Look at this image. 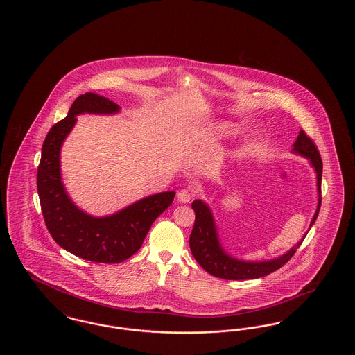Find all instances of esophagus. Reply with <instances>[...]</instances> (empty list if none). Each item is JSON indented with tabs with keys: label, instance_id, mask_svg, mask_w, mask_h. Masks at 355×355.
<instances>
[{
	"label": "esophagus",
	"instance_id": "1",
	"mask_svg": "<svg viewBox=\"0 0 355 355\" xmlns=\"http://www.w3.org/2000/svg\"><path fill=\"white\" fill-rule=\"evenodd\" d=\"M191 198H193V193L187 189H182L177 193V200L180 203H189L191 201Z\"/></svg>",
	"mask_w": 355,
	"mask_h": 355
}]
</instances>
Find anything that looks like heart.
I'll list each match as a JSON object with an SVG mask.
<instances>
[{"mask_svg": "<svg viewBox=\"0 0 355 355\" xmlns=\"http://www.w3.org/2000/svg\"><path fill=\"white\" fill-rule=\"evenodd\" d=\"M211 133L214 135H225L230 133V126L227 123H220L211 129Z\"/></svg>", "mask_w": 355, "mask_h": 355, "instance_id": "heart-1", "label": "heart"}]
</instances>
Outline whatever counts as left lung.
I'll return each instance as SVG.
<instances>
[{"instance_id": "obj_1", "label": "left lung", "mask_w": 355, "mask_h": 355, "mask_svg": "<svg viewBox=\"0 0 355 355\" xmlns=\"http://www.w3.org/2000/svg\"><path fill=\"white\" fill-rule=\"evenodd\" d=\"M291 153L300 154L306 159H309L311 168L317 174L318 203H317V210L313 216V220L310 222V227H311L318 217L320 207H321V155L314 142L306 135L304 130L300 132L295 142L293 144ZM191 207L196 213L194 227L191 230L190 239H189L191 254L205 270L222 279H236V281L253 279V278H261L270 274L286 263L287 261L297 252V249L300 248V245L302 243L304 236L307 234L304 233L302 239L297 242V245H294L290 250H287L286 253L277 258L268 259V261H245L230 255L223 249L210 206L202 200H196L191 203Z\"/></svg>"}]
</instances>
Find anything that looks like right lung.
Listing matches in <instances>:
<instances>
[{
  "mask_svg": "<svg viewBox=\"0 0 355 355\" xmlns=\"http://www.w3.org/2000/svg\"><path fill=\"white\" fill-rule=\"evenodd\" d=\"M116 102L96 93H85L73 102L68 116L46 135L37 170V189L46 227L53 239L69 253L100 263H119L142 246L153 222L169 207L175 193L144 197L114 214L94 217L69 197L61 174V148L77 116L119 113Z\"/></svg>",
  "mask_w": 355,
  "mask_h": 355,
  "instance_id": "right-lung-1",
  "label": "right lung"
}]
</instances>
